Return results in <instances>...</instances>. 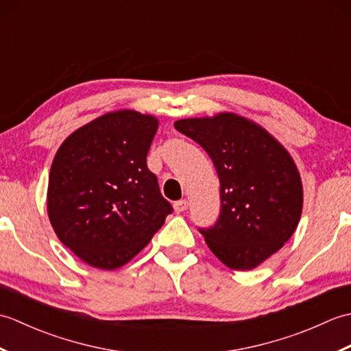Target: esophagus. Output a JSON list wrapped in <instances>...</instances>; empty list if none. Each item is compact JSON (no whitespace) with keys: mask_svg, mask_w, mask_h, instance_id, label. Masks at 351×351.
<instances>
[{"mask_svg":"<svg viewBox=\"0 0 351 351\" xmlns=\"http://www.w3.org/2000/svg\"><path fill=\"white\" fill-rule=\"evenodd\" d=\"M173 208H175V211L176 213H184V211H187V208H189V202L187 200H178V202H175L173 204Z\"/></svg>","mask_w":351,"mask_h":351,"instance_id":"obj_1","label":"esophagus"}]
</instances>
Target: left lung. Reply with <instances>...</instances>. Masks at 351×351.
Instances as JSON below:
<instances>
[{
    "label": "left lung",
    "mask_w": 351,
    "mask_h": 351,
    "mask_svg": "<svg viewBox=\"0 0 351 351\" xmlns=\"http://www.w3.org/2000/svg\"><path fill=\"white\" fill-rule=\"evenodd\" d=\"M175 128L205 149L220 180V215L200 234L223 264L252 270L299 225L303 189L293 158L264 128L232 113L182 119Z\"/></svg>",
    "instance_id": "obj_1"
}]
</instances>
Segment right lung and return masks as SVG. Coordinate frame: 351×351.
<instances>
[{
    "instance_id": "1",
    "label": "right lung",
    "mask_w": 351,
    "mask_h": 351,
    "mask_svg": "<svg viewBox=\"0 0 351 351\" xmlns=\"http://www.w3.org/2000/svg\"><path fill=\"white\" fill-rule=\"evenodd\" d=\"M156 130L154 116L121 110L81 126L58 147L49 221L88 265L114 270L130 263L173 211L146 164Z\"/></svg>"
}]
</instances>
